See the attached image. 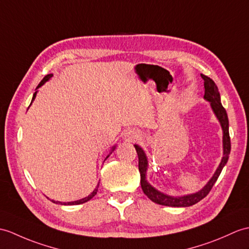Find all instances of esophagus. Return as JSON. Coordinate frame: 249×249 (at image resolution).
Listing matches in <instances>:
<instances>
[{"label":"esophagus","mask_w":249,"mask_h":249,"mask_svg":"<svg viewBox=\"0 0 249 249\" xmlns=\"http://www.w3.org/2000/svg\"><path fill=\"white\" fill-rule=\"evenodd\" d=\"M141 136L142 135H141L140 130H138V129H128V130H126V132L124 134L125 139L129 142H132L135 140H139V139L141 138Z\"/></svg>","instance_id":"34e87169"}]
</instances>
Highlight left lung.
I'll return each mask as SVG.
<instances>
[{"instance_id":"8db88e82","label":"left lung","mask_w":249,"mask_h":249,"mask_svg":"<svg viewBox=\"0 0 249 249\" xmlns=\"http://www.w3.org/2000/svg\"><path fill=\"white\" fill-rule=\"evenodd\" d=\"M201 75V78L204 79V86H205V95L204 98L210 103V107L212 109L213 113L215 114L216 119L218 120L219 124H221L222 130H223V157L221 162H219L217 169L215 170L214 174L210 178V180L208 181L203 189L192 194H187V195H181V196H172L169 194H165L161 191L157 190L155 187H153L151 183L147 181L146 174H147V169H148V160L146 157L145 152L143 151V148L135 144V148L138 154L139 158V172H140L141 175V188L143 190L144 194H145L147 197L153 200L154 203L162 205V206H169V207H190L195 204H197L203 198H205L210 192L212 189L213 184L215 183L217 178L221 174L223 167L226 165L230 149H231V144H230V137H229V122H228V117L227 112L225 110L221 103V95H219L218 88L216 87L215 83L213 80L206 76V75Z\"/></svg>"}]
</instances>
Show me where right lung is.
<instances>
[{
	"instance_id": "obj_1",
	"label": "right lung",
	"mask_w": 249,
	"mask_h": 249,
	"mask_svg": "<svg viewBox=\"0 0 249 249\" xmlns=\"http://www.w3.org/2000/svg\"><path fill=\"white\" fill-rule=\"evenodd\" d=\"M52 76H53V74H48V75H46V76H45V77H44V78L41 80V82H40V84L38 85V87H37V88H36V92H35L34 95H33V98H32V103H31V105H32V104H33V102H34L35 98H36V95H37V93H38V89H39L40 87H41V86H43V85H44L46 82H48V80H50ZM31 105H30V106H31ZM115 147H117V145H113V146L111 147V149H110V153H109V154L107 155L106 159L109 157V156H110V155L112 154V152L114 151ZM106 159H105V160H106ZM98 186H100V182L97 183V186H96V188L93 190V192H92L90 195L86 196V197H84V198H82V199L74 200V201H68V203H61V201H55V200H52V201H53V203H55V204H60V205H68V206H73V205H80V204H84V203H86V201L90 200L92 197H93V196H95V195H96V193H97V189H98Z\"/></svg>"
}]
</instances>
